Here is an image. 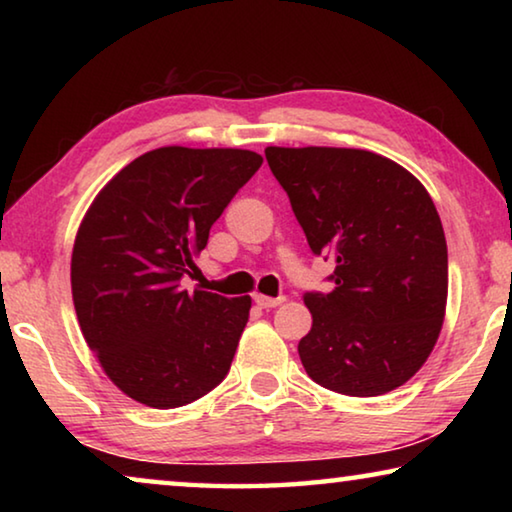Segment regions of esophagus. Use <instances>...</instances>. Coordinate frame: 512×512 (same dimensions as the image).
Instances as JSON below:
<instances>
[{"instance_id": "obj_1", "label": "esophagus", "mask_w": 512, "mask_h": 512, "mask_svg": "<svg viewBox=\"0 0 512 512\" xmlns=\"http://www.w3.org/2000/svg\"><path fill=\"white\" fill-rule=\"evenodd\" d=\"M255 302H257V307H262V309H271V307L282 305V302H284V296L271 298V296H262V293H257V296H255Z\"/></svg>"}]
</instances>
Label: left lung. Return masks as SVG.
I'll use <instances>...</instances> for the list:
<instances>
[{
  "label": "left lung",
  "instance_id": "obj_1",
  "mask_svg": "<svg viewBox=\"0 0 512 512\" xmlns=\"http://www.w3.org/2000/svg\"><path fill=\"white\" fill-rule=\"evenodd\" d=\"M266 162L314 255L334 259L329 293L302 300L314 325L298 343L329 391L375 397L409 381L438 341L447 305V241L427 189L361 149H282Z\"/></svg>",
  "mask_w": 512,
  "mask_h": 512
}]
</instances>
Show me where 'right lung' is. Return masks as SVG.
I'll list each match as a JSON object with an SVG mask.
<instances>
[{
	"mask_svg": "<svg viewBox=\"0 0 512 512\" xmlns=\"http://www.w3.org/2000/svg\"><path fill=\"white\" fill-rule=\"evenodd\" d=\"M262 162L241 149L162 146L126 164L85 214L72 253L76 316L133 400L176 409L228 375L250 298L189 293L180 282Z\"/></svg>",
	"mask_w": 512,
	"mask_h": 512,
	"instance_id": "obj_1",
	"label": "right lung"
}]
</instances>
